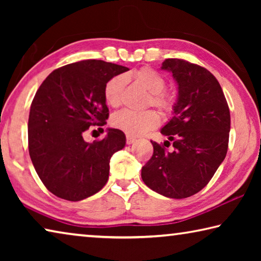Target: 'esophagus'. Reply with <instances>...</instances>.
I'll return each mask as SVG.
<instances>
[{
    "instance_id": "esophagus-1",
    "label": "esophagus",
    "mask_w": 261,
    "mask_h": 261,
    "mask_svg": "<svg viewBox=\"0 0 261 261\" xmlns=\"http://www.w3.org/2000/svg\"><path fill=\"white\" fill-rule=\"evenodd\" d=\"M135 141H136V138H135V137L126 136V144H127V145H131V144H134Z\"/></svg>"
}]
</instances>
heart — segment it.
<instances>
[{
  "label": "heart",
  "mask_w": 261,
  "mask_h": 261,
  "mask_svg": "<svg viewBox=\"0 0 261 261\" xmlns=\"http://www.w3.org/2000/svg\"><path fill=\"white\" fill-rule=\"evenodd\" d=\"M137 83H139L145 90L149 92L146 103L156 107L163 113L170 112L174 106L173 95L165 92L166 79L152 68H141L136 72L127 74ZM126 78L123 74H117L109 79L105 86V100L110 107H120L123 101ZM112 124L118 130H122L129 136H140L153 129L159 124V117L153 110H122L114 115Z\"/></svg>",
  "instance_id": "heart-1"
}]
</instances>
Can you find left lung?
Returning a JSON list of instances; mask_svg holds the SVG:
<instances>
[{
    "label": "left lung",
    "mask_w": 261,
    "mask_h": 261,
    "mask_svg": "<svg viewBox=\"0 0 261 261\" xmlns=\"http://www.w3.org/2000/svg\"><path fill=\"white\" fill-rule=\"evenodd\" d=\"M161 69L173 73L178 95L173 117L161 129L168 140H151L154 152L141 168V178L153 191L183 199L204 189L226 158L230 112L207 69L178 59H167ZM170 141L174 149L168 152Z\"/></svg>",
    "instance_id": "left-lung-1"
}]
</instances>
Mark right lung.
Instances as JSON below:
<instances>
[{"instance_id": "right-lung-1", "label": "right lung", "mask_w": 261, "mask_h": 261, "mask_svg": "<svg viewBox=\"0 0 261 261\" xmlns=\"http://www.w3.org/2000/svg\"><path fill=\"white\" fill-rule=\"evenodd\" d=\"M126 67L86 60L53 71L34 95L29 116V152L35 171L56 197L79 201L99 192L109 177V162L125 146V135L107 130L87 143L90 126L106 124L105 86Z\"/></svg>"}]
</instances>
